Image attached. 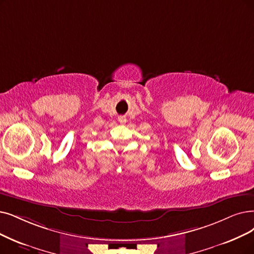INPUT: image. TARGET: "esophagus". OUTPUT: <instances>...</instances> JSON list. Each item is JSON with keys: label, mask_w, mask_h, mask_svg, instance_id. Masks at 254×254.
<instances>
[{"label": "esophagus", "mask_w": 254, "mask_h": 254, "mask_svg": "<svg viewBox=\"0 0 254 254\" xmlns=\"http://www.w3.org/2000/svg\"><path fill=\"white\" fill-rule=\"evenodd\" d=\"M119 122H120V123H125L126 119H125L124 117H120V118H119Z\"/></svg>", "instance_id": "1"}]
</instances>
